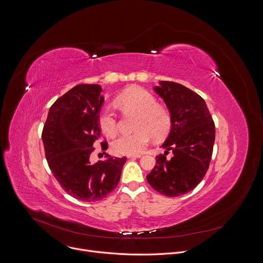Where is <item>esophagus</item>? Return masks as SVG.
<instances>
[{
  "mask_svg": "<svg viewBox=\"0 0 263 263\" xmlns=\"http://www.w3.org/2000/svg\"><path fill=\"white\" fill-rule=\"evenodd\" d=\"M127 157H128L129 159H135V158H140L141 155H139V154H138V155H128Z\"/></svg>",
  "mask_w": 263,
  "mask_h": 263,
  "instance_id": "obj_1",
  "label": "esophagus"
}]
</instances>
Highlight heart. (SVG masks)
<instances>
[{"mask_svg": "<svg viewBox=\"0 0 263 263\" xmlns=\"http://www.w3.org/2000/svg\"><path fill=\"white\" fill-rule=\"evenodd\" d=\"M118 104L127 111L138 114L135 129L130 134H122L111 143L112 152L117 155H138L146 147L151 136L156 139L164 138L172 128L170 111L158 105L156 98L147 90L134 87L125 90L117 99ZM99 126L108 136L118 131V119L111 107H104L99 115Z\"/></svg>", "mask_w": 263, "mask_h": 263, "instance_id": "heart-1", "label": "heart"}]
</instances>
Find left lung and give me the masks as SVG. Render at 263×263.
<instances>
[{
	"label": "left lung",
	"mask_w": 263,
	"mask_h": 263,
	"mask_svg": "<svg viewBox=\"0 0 263 263\" xmlns=\"http://www.w3.org/2000/svg\"><path fill=\"white\" fill-rule=\"evenodd\" d=\"M172 116V128L156 156V165L146 176L148 184L166 197L193 191L203 180L212 156L215 127L202 97L182 84L160 81L154 87ZM173 152L172 159L166 155Z\"/></svg>",
	"instance_id": "8db88e82"
}]
</instances>
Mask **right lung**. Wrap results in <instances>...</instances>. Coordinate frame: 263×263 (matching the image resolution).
Wrapping results in <instances>:
<instances>
[{
    "label": "right lung",
    "instance_id": "add662e5",
    "mask_svg": "<svg viewBox=\"0 0 263 263\" xmlns=\"http://www.w3.org/2000/svg\"><path fill=\"white\" fill-rule=\"evenodd\" d=\"M101 91L98 84L72 87L51 106L42 134L54 177L69 196L84 202L99 201L114 191L127 160L109 156L95 164L89 161L93 142L101 135Z\"/></svg>",
    "mask_w": 263,
    "mask_h": 263
}]
</instances>
